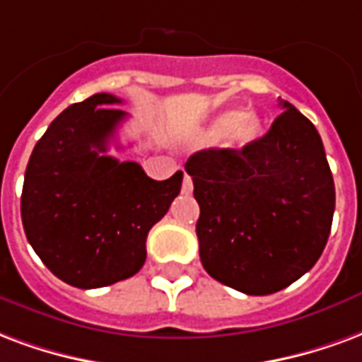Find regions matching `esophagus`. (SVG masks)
Segmentation results:
<instances>
[{"instance_id": "34e87169", "label": "esophagus", "mask_w": 362, "mask_h": 362, "mask_svg": "<svg viewBox=\"0 0 362 362\" xmlns=\"http://www.w3.org/2000/svg\"><path fill=\"white\" fill-rule=\"evenodd\" d=\"M181 192H183V194H191V192H192V179L189 177V175H185L183 187H181Z\"/></svg>"}]
</instances>
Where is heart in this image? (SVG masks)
Listing matches in <instances>:
<instances>
[{"mask_svg": "<svg viewBox=\"0 0 362 362\" xmlns=\"http://www.w3.org/2000/svg\"><path fill=\"white\" fill-rule=\"evenodd\" d=\"M260 129H262V123H260V117L257 113H243L241 110H226V112L218 113L200 131V136L204 141L216 142L226 139L229 134V142L237 148H243V146H249L250 142L257 141Z\"/></svg>", "mask_w": 362, "mask_h": 362, "instance_id": "obj_1", "label": "heart"}]
</instances>
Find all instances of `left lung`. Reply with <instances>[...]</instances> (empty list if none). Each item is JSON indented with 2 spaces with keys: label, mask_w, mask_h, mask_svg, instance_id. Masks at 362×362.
<instances>
[{
  "label": "left lung",
  "mask_w": 362,
  "mask_h": 362,
  "mask_svg": "<svg viewBox=\"0 0 362 362\" xmlns=\"http://www.w3.org/2000/svg\"><path fill=\"white\" fill-rule=\"evenodd\" d=\"M270 131L241 150L208 148L185 170L200 206V262L247 295L281 291L328 241L336 189L316 127L289 102Z\"/></svg>",
  "instance_id": "obj_1"
}]
</instances>
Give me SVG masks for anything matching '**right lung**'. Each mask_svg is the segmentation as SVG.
Here are the masks:
<instances>
[{"label":"right lung","mask_w":362,"mask_h":362,"mask_svg":"<svg viewBox=\"0 0 362 362\" xmlns=\"http://www.w3.org/2000/svg\"><path fill=\"white\" fill-rule=\"evenodd\" d=\"M94 94L69 105L36 142L25 171L21 218L34 252L57 278L96 289L134 276L146 237L181 191L183 171L150 179L136 162L107 156L127 113Z\"/></svg>","instance_id":"add662e5"}]
</instances>
